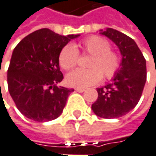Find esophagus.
I'll return each mask as SVG.
<instances>
[{"mask_svg":"<svg viewBox=\"0 0 156 156\" xmlns=\"http://www.w3.org/2000/svg\"><path fill=\"white\" fill-rule=\"evenodd\" d=\"M75 90H76L77 92H81V93H82V92H84V91H85V89H84V88H76Z\"/></svg>","mask_w":156,"mask_h":156,"instance_id":"34e87169","label":"esophagus"}]
</instances>
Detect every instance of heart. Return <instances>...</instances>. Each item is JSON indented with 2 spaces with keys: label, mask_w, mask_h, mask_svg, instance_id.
<instances>
[{
  "label": "heart",
  "mask_w": 156,
  "mask_h": 156,
  "mask_svg": "<svg viewBox=\"0 0 156 156\" xmlns=\"http://www.w3.org/2000/svg\"><path fill=\"white\" fill-rule=\"evenodd\" d=\"M83 53L91 56L88 63L89 69H75L66 77L71 87L86 88L98 83L103 75L104 79H111L118 72L121 65L119 55L110 50L109 42L99 36H90L78 45ZM78 51L73 45H66L58 56L59 65L64 70H71L78 61Z\"/></svg>",
  "instance_id": "1"
}]
</instances>
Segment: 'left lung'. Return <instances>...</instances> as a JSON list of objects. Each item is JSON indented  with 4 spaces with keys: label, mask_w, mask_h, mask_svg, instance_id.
<instances>
[{
    "label": "left lung",
    "mask_w": 156,
    "mask_h": 156,
    "mask_svg": "<svg viewBox=\"0 0 156 156\" xmlns=\"http://www.w3.org/2000/svg\"><path fill=\"white\" fill-rule=\"evenodd\" d=\"M99 34L115 43L122 62L111 83L97 89L98 97L91 108L98 116L115 119L125 115L139 103L147 81L146 59L128 35L113 28L100 30Z\"/></svg>",
    "instance_id": "8db88e82"
}]
</instances>
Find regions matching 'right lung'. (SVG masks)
Instances as JSON below:
<instances>
[{
    "label": "right lung",
    "instance_id": "obj_1",
    "mask_svg": "<svg viewBox=\"0 0 156 156\" xmlns=\"http://www.w3.org/2000/svg\"><path fill=\"white\" fill-rule=\"evenodd\" d=\"M79 36L59 35L42 28L16 46L8 69V88L22 115L39 122L61 115L73 89L57 86L64 78L58 56L71 40Z\"/></svg>",
    "mask_w": 156,
    "mask_h": 156
}]
</instances>
